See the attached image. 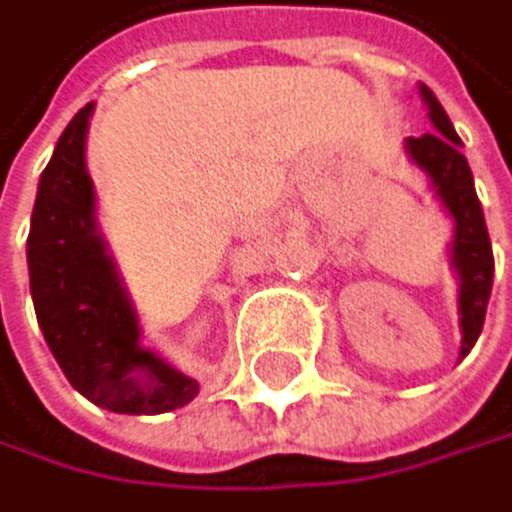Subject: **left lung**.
I'll return each instance as SVG.
<instances>
[{
  "instance_id": "obj_1",
  "label": "left lung",
  "mask_w": 512,
  "mask_h": 512,
  "mask_svg": "<svg viewBox=\"0 0 512 512\" xmlns=\"http://www.w3.org/2000/svg\"><path fill=\"white\" fill-rule=\"evenodd\" d=\"M420 98L427 104V114L436 133L408 136L405 152L408 159L424 171L436 200L452 219V245H449V267L459 280V328L462 347L459 357H468L484 328V312H488L491 283H494V251L491 235L484 226V210L475 194V178L462 155V139L452 127L449 114L427 85H420Z\"/></svg>"
}]
</instances>
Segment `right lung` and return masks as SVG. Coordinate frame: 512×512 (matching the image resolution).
Returning a JSON list of instances; mask_svg holds the SVG:
<instances>
[{"instance_id":"right-lung-1","label":"right lung","mask_w":512,"mask_h":512,"mask_svg":"<svg viewBox=\"0 0 512 512\" xmlns=\"http://www.w3.org/2000/svg\"><path fill=\"white\" fill-rule=\"evenodd\" d=\"M85 104L69 120L37 184L28 235V277L37 325L79 395L114 414H165L200 392L194 376L143 344L136 306L98 226V197L85 165Z\"/></svg>"}]
</instances>
